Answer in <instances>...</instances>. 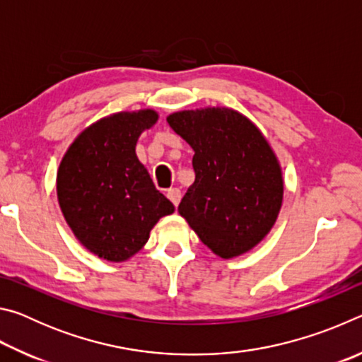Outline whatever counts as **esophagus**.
I'll use <instances>...</instances> for the list:
<instances>
[{
    "instance_id": "obj_1",
    "label": "esophagus",
    "mask_w": 362,
    "mask_h": 362,
    "mask_svg": "<svg viewBox=\"0 0 362 362\" xmlns=\"http://www.w3.org/2000/svg\"><path fill=\"white\" fill-rule=\"evenodd\" d=\"M168 198L173 201V204L174 206H177L180 203V198H182V193H180V189L179 188H169L168 189Z\"/></svg>"
}]
</instances>
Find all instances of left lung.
Instances as JSON below:
<instances>
[{"label":"left lung","instance_id":"8db88e82","mask_svg":"<svg viewBox=\"0 0 362 362\" xmlns=\"http://www.w3.org/2000/svg\"><path fill=\"white\" fill-rule=\"evenodd\" d=\"M168 122L194 151L180 216L222 259L255 247L276 222L284 192L278 158L259 127L220 107L177 112Z\"/></svg>","mask_w":362,"mask_h":362}]
</instances>
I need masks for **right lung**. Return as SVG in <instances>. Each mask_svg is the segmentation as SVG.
I'll list each match as a JSON object with an SVG mask.
<instances>
[{
    "instance_id": "obj_1",
    "label": "right lung",
    "mask_w": 362,
    "mask_h": 362,
    "mask_svg": "<svg viewBox=\"0 0 362 362\" xmlns=\"http://www.w3.org/2000/svg\"><path fill=\"white\" fill-rule=\"evenodd\" d=\"M156 121L155 110L107 116L86 127L60 161V209L79 243L100 259L127 260L158 220L174 212L136 155L140 134Z\"/></svg>"
}]
</instances>
